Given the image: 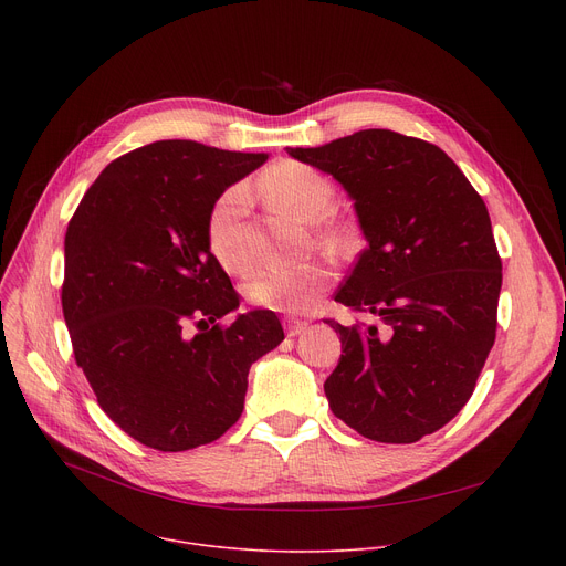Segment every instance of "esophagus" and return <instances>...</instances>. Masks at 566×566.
<instances>
[{"label":"esophagus","mask_w":566,"mask_h":566,"mask_svg":"<svg viewBox=\"0 0 566 566\" xmlns=\"http://www.w3.org/2000/svg\"><path fill=\"white\" fill-rule=\"evenodd\" d=\"M307 331V321H303V318H286V335L289 337H298V335H303Z\"/></svg>","instance_id":"1"}]
</instances>
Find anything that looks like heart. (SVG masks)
Returning a JSON list of instances; mask_svg holds the SVG:
<instances>
[{
	"instance_id": "heart-1",
	"label": "heart",
	"mask_w": 566,
	"mask_h": 566,
	"mask_svg": "<svg viewBox=\"0 0 566 566\" xmlns=\"http://www.w3.org/2000/svg\"><path fill=\"white\" fill-rule=\"evenodd\" d=\"M261 186L277 208L303 222L323 216L333 201V186L328 178L310 165L293 160H282L268 167L261 176ZM245 203L248 190L243 186H233L218 197L206 220L208 248L231 273H241L248 265L241 227ZM331 280L333 273L328 263L307 259L259 271L245 284V295L252 305L263 310L305 312L328 289Z\"/></svg>"
}]
</instances>
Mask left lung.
<instances>
[{"label": "left lung", "mask_w": 566, "mask_h": 566, "mask_svg": "<svg viewBox=\"0 0 566 566\" xmlns=\"http://www.w3.org/2000/svg\"><path fill=\"white\" fill-rule=\"evenodd\" d=\"M346 190L367 248L335 301L376 316L328 321L342 358L323 390L378 442H415L470 399L495 342L502 263L484 199L442 148L371 128L286 148Z\"/></svg>", "instance_id": "left-lung-1"}]
</instances>
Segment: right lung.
I'll return each mask as SVG.
<instances>
[{"mask_svg": "<svg viewBox=\"0 0 566 566\" xmlns=\"http://www.w3.org/2000/svg\"><path fill=\"white\" fill-rule=\"evenodd\" d=\"M265 160L190 139L146 144L101 171L69 222L62 307L75 363L107 418L146 448L218 440L241 418L252 363L284 339L271 310L211 328L241 298L206 220Z\"/></svg>", "mask_w": 566, "mask_h": 566, "instance_id": "add662e5", "label": "right lung"}]
</instances>
